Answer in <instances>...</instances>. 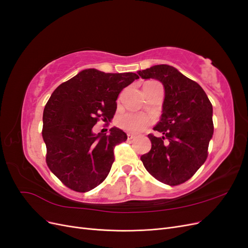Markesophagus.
<instances>
[{
	"instance_id": "1",
	"label": "esophagus",
	"mask_w": 248,
	"mask_h": 248,
	"mask_svg": "<svg viewBox=\"0 0 248 248\" xmlns=\"http://www.w3.org/2000/svg\"><path fill=\"white\" fill-rule=\"evenodd\" d=\"M133 139H136V136H133V134H130V133L127 134V140H133Z\"/></svg>"
}]
</instances>
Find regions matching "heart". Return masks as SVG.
<instances>
[{"label":"heart","instance_id":"heart-1","mask_svg":"<svg viewBox=\"0 0 248 248\" xmlns=\"http://www.w3.org/2000/svg\"><path fill=\"white\" fill-rule=\"evenodd\" d=\"M152 82L155 81H148L146 84H152ZM148 122V118L134 114H125L120 117L118 120V124L121 128L131 132H137L141 130Z\"/></svg>","mask_w":248,"mask_h":248}]
</instances>
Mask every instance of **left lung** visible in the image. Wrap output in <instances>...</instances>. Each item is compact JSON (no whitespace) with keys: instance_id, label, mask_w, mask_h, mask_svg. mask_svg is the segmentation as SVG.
I'll list each match as a JSON object with an SVG mask.
<instances>
[{"instance_id":"1","label":"left lung","mask_w":248,"mask_h":248,"mask_svg":"<svg viewBox=\"0 0 248 248\" xmlns=\"http://www.w3.org/2000/svg\"><path fill=\"white\" fill-rule=\"evenodd\" d=\"M139 76L159 80L164 88L162 114L149 134L151 150L141 155L146 170L170 186L190 179L207 159L213 136V108L202 88L175 67L160 64L138 71Z\"/></svg>"}]
</instances>
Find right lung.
Wrapping results in <instances>:
<instances>
[{"label": "right lung", "mask_w": 248, "mask_h": 248, "mask_svg": "<svg viewBox=\"0 0 248 248\" xmlns=\"http://www.w3.org/2000/svg\"><path fill=\"white\" fill-rule=\"evenodd\" d=\"M139 76L85 69L60 85L43 110L42 138L49 170L70 189L86 192L104 181L115 160L114 148L127 140L111 127L96 134L99 118H114L120 92Z\"/></svg>", "instance_id": "right-lung-1"}]
</instances>
